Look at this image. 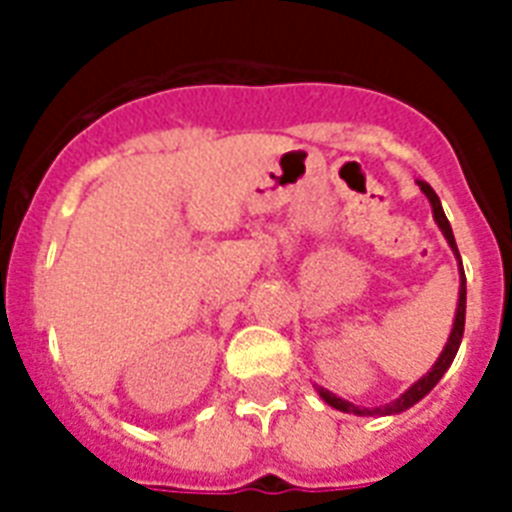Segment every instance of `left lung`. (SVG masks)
I'll return each instance as SVG.
<instances>
[{
	"mask_svg": "<svg viewBox=\"0 0 512 512\" xmlns=\"http://www.w3.org/2000/svg\"><path fill=\"white\" fill-rule=\"evenodd\" d=\"M417 185H420V191L428 196L430 207H433V220H436V225L441 228V233H444V239L449 241V247H452L454 257H457V265H460V300H457V311H454L452 332H449V340H446L444 350H441V356L436 358V364L430 366V372L422 374L420 380L414 382V385H409V388H406L404 393L396 398V401H390V404H385V406H372V409H366V406H356V404H350V401H345V398L337 396V393H332V390L316 385V393H319V396L324 398L329 406H332V409H340V412H345V414H358V417H385V414L406 412L409 406H414L417 401H422V398L428 396L430 390L436 388L438 380L444 377L446 369L452 366L454 356H457V350H460L462 332H465V300H468V289H465V271H462L460 249H457V241H454L452 225H449V220H446L444 207H441V199L436 196V191H433V188H430L425 180H417Z\"/></svg>",
	"mask_w": 512,
	"mask_h": 512,
	"instance_id": "obj_1",
	"label": "left lung"
}]
</instances>
